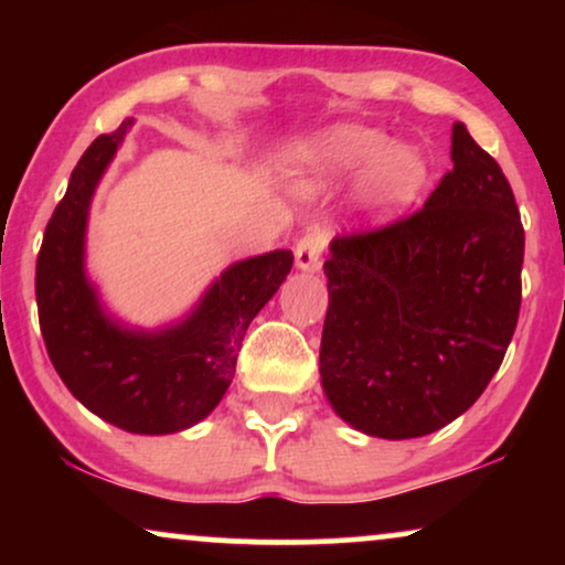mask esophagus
<instances>
[{
    "instance_id": "34e87169",
    "label": "esophagus",
    "mask_w": 565,
    "mask_h": 565,
    "mask_svg": "<svg viewBox=\"0 0 565 565\" xmlns=\"http://www.w3.org/2000/svg\"><path fill=\"white\" fill-rule=\"evenodd\" d=\"M329 236L323 231H311L296 244V267L303 273H316L321 267V252L327 249Z\"/></svg>"
}]
</instances>
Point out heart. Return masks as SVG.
Segmentation results:
<instances>
[{
  "label": "heart",
  "instance_id": "b5f03b06",
  "mask_svg": "<svg viewBox=\"0 0 565 565\" xmlns=\"http://www.w3.org/2000/svg\"><path fill=\"white\" fill-rule=\"evenodd\" d=\"M303 161L308 174L296 184L300 195H321L362 171L358 200L370 215L404 211L427 180V164L419 151L406 143H391L381 130L358 122L323 130L306 146Z\"/></svg>",
  "mask_w": 565,
  "mask_h": 565
}]
</instances>
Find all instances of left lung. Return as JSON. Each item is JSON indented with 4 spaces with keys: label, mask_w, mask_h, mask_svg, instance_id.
I'll return each mask as SVG.
<instances>
[{
    "label": "left lung",
    "mask_w": 565,
    "mask_h": 565,
    "mask_svg": "<svg viewBox=\"0 0 565 565\" xmlns=\"http://www.w3.org/2000/svg\"><path fill=\"white\" fill-rule=\"evenodd\" d=\"M321 388L352 429L412 439L466 414L504 360L524 228L504 172L452 126V169L422 211L334 238Z\"/></svg>",
    "instance_id": "1"
}]
</instances>
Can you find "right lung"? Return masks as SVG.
I'll return each mask as SVG.
<instances>
[{"mask_svg":"<svg viewBox=\"0 0 565 565\" xmlns=\"http://www.w3.org/2000/svg\"><path fill=\"white\" fill-rule=\"evenodd\" d=\"M134 118L92 141L45 226L35 300L49 358L72 396L134 435L203 422L236 373L244 334L285 282L292 254L275 249L226 267L190 313L159 329L115 319L87 275L89 205Z\"/></svg>","mask_w":565,"mask_h":565,"instance_id":"right-lung-1","label":"right lung"}]
</instances>
